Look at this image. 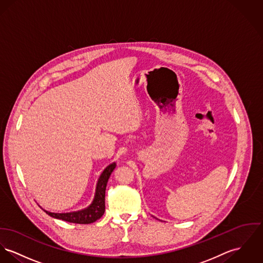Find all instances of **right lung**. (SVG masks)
<instances>
[{"label":"right lung","mask_w":263,"mask_h":263,"mask_svg":"<svg viewBox=\"0 0 263 263\" xmlns=\"http://www.w3.org/2000/svg\"><path fill=\"white\" fill-rule=\"evenodd\" d=\"M117 167L116 162L111 163L105 167L102 173L100 174L97 183H96V195L93 198L92 203L86 207L85 209L68 212V213H52L47 210H44L48 214L53 218L63 220L70 223L76 224H90L96 222L97 219L101 218V216L104 214L105 211V189L108 182V179L114 172V170Z\"/></svg>","instance_id":"add662e5"}]
</instances>
